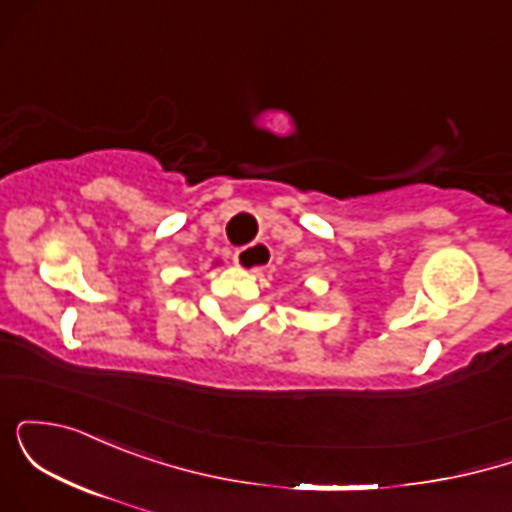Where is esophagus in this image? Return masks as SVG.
<instances>
[{"label": "esophagus", "mask_w": 512, "mask_h": 512, "mask_svg": "<svg viewBox=\"0 0 512 512\" xmlns=\"http://www.w3.org/2000/svg\"><path fill=\"white\" fill-rule=\"evenodd\" d=\"M269 260H272V248H269L267 243L245 245V248L236 250V255H233V262H236L238 267L248 269L252 274H260L269 264Z\"/></svg>", "instance_id": "34e87169"}]
</instances>
